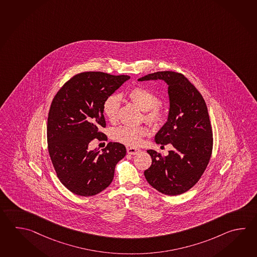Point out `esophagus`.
Wrapping results in <instances>:
<instances>
[{"mask_svg": "<svg viewBox=\"0 0 257 257\" xmlns=\"http://www.w3.org/2000/svg\"><path fill=\"white\" fill-rule=\"evenodd\" d=\"M140 151L141 150L139 148H137V147H127V153L129 155H133V156L134 155H137Z\"/></svg>", "mask_w": 257, "mask_h": 257, "instance_id": "esophagus-1", "label": "esophagus"}]
</instances>
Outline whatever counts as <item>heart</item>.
Instances as JSON below:
<instances>
[{
	"label": "heart",
	"mask_w": 257,
	"mask_h": 257,
	"mask_svg": "<svg viewBox=\"0 0 257 257\" xmlns=\"http://www.w3.org/2000/svg\"><path fill=\"white\" fill-rule=\"evenodd\" d=\"M126 96L134 104L145 111V119L150 124L158 125L162 122L165 114L159 106L160 99L150 89L135 87L126 92ZM120 105L119 95H109L102 105L105 117L110 121H114L117 119ZM147 135L148 129L146 126H120L112 133V139L125 146L137 147Z\"/></svg>",
	"instance_id": "heart-1"
}]
</instances>
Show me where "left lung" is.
Returning a JSON list of instances; mask_svg holds the SVG:
<instances>
[{
    "label": "left lung",
    "mask_w": 257,
    "mask_h": 257,
    "mask_svg": "<svg viewBox=\"0 0 257 257\" xmlns=\"http://www.w3.org/2000/svg\"><path fill=\"white\" fill-rule=\"evenodd\" d=\"M157 79L168 85L169 111L155 141L163 147L171 144L173 150L167 157L147 150L152 165L145 171V177L159 192L176 196L191 189L204 173L212 152V130L203 97L183 74L159 71L138 80Z\"/></svg>",
    "instance_id": "8db88e82"
}]
</instances>
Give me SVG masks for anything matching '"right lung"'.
Wrapping results in <instances>:
<instances>
[{
    "instance_id": "1",
    "label": "right lung",
    "mask_w": 257,
    "mask_h": 257,
    "mask_svg": "<svg viewBox=\"0 0 257 257\" xmlns=\"http://www.w3.org/2000/svg\"><path fill=\"white\" fill-rule=\"evenodd\" d=\"M129 79L127 75L82 72L64 84L53 99L47 118L48 153L60 182L72 193H100L111 183L117 163L126 155L120 143L110 142L101 153L88 148L95 138H107L99 131L106 126L102 105Z\"/></svg>"
}]
</instances>
